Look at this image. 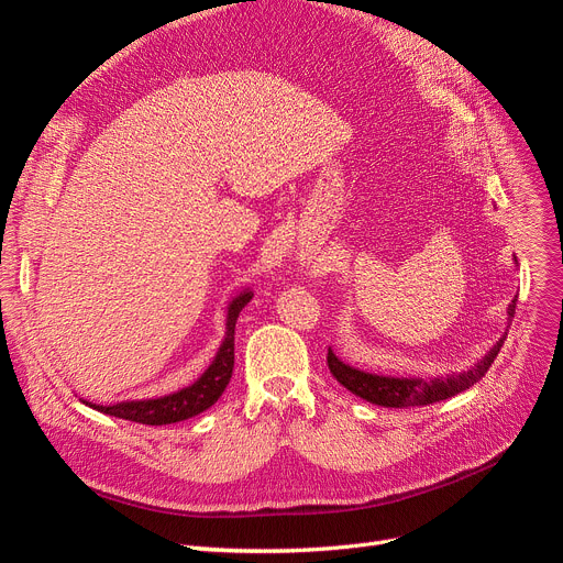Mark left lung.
I'll return each instance as SVG.
<instances>
[{"instance_id":"8db88e82","label":"left lung","mask_w":563,"mask_h":563,"mask_svg":"<svg viewBox=\"0 0 563 563\" xmlns=\"http://www.w3.org/2000/svg\"><path fill=\"white\" fill-rule=\"evenodd\" d=\"M515 308H517V298L509 302L507 308V329L503 333V338L493 345L479 362L474 366H470L467 371L460 373H449L444 378H420V376H378V373H368L362 368H354L350 364H345L343 360H338L335 352L329 347V368L333 373V378L347 387L352 395L362 397L376 406H385V408H406V406H430L434 401H444L449 397L460 395V391L470 389L472 385L479 383L486 371L490 368V364L496 362V356L505 343L509 323L515 319Z\"/></svg>"}]
</instances>
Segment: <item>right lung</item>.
<instances>
[{"mask_svg":"<svg viewBox=\"0 0 563 563\" xmlns=\"http://www.w3.org/2000/svg\"><path fill=\"white\" fill-rule=\"evenodd\" d=\"M253 291L251 288H244V291L236 294L230 305H228V314H225V338L220 343L213 362L209 368L201 373V376L178 391H172V395L155 397V399H135V401H117L112 406L103 404H91L84 401L87 406L96 408V411L114 416L122 420L131 422H141V424H172L180 422L187 418H195L199 413L211 408L220 395H223L230 378H232V368H234V323L240 312L251 302Z\"/></svg>","mask_w":563,"mask_h":563,"instance_id":"add662e5","label":"right lung"}]
</instances>
